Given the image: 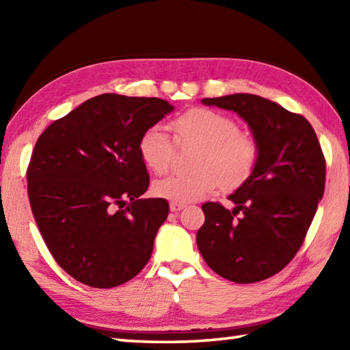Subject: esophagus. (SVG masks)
Wrapping results in <instances>:
<instances>
[{
    "label": "esophagus",
    "instance_id": "34e87169",
    "mask_svg": "<svg viewBox=\"0 0 350 350\" xmlns=\"http://www.w3.org/2000/svg\"><path fill=\"white\" fill-rule=\"evenodd\" d=\"M183 208H185V204H180V202H171L170 204V210L173 213H177V211H180Z\"/></svg>",
    "mask_w": 350,
    "mask_h": 350
}]
</instances>
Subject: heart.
Listing matches in <instances>:
<instances>
[{"instance_id": "obj_1", "label": "heart", "mask_w": 350, "mask_h": 350, "mask_svg": "<svg viewBox=\"0 0 350 350\" xmlns=\"http://www.w3.org/2000/svg\"><path fill=\"white\" fill-rule=\"evenodd\" d=\"M174 144L196 146L193 168L188 174L174 173L154 183V194L171 202H194L222 185L236 189L244 185L256 170L259 144L247 129L238 128L233 117L210 108H191L170 122ZM174 144L159 126L142 133L139 154L148 170L163 174L174 159Z\"/></svg>"}]
</instances>
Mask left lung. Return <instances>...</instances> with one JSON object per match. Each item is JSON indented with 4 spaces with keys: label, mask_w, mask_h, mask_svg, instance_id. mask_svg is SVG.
I'll return each mask as SVG.
<instances>
[{
    "label": "left lung",
    "mask_w": 350,
    "mask_h": 350,
    "mask_svg": "<svg viewBox=\"0 0 350 350\" xmlns=\"http://www.w3.org/2000/svg\"><path fill=\"white\" fill-rule=\"evenodd\" d=\"M232 109L250 125L259 144L256 170L230 194L236 205H202L198 247L208 267L238 284L267 280L303 245L325 185V159L307 118L254 94L204 98Z\"/></svg>",
    "instance_id": "1"
}]
</instances>
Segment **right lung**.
Masks as SVG:
<instances>
[{"label": "right lung", "instance_id": "right-lung-1", "mask_svg": "<svg viewBox=\"0 0 350 350\" xmlns=\"http://www.w3.org/2000/svg\"><path fill=\"white\" fill-rule=\"evenodd\" d=\"M167 100L102 94L47 126L27 167L32 215L57 264L81 284H125L151 258L165 199H140L150 174L139 139Z\"/></svg>", "mask_w": 350, "mask_h": 350}]
</instances>
